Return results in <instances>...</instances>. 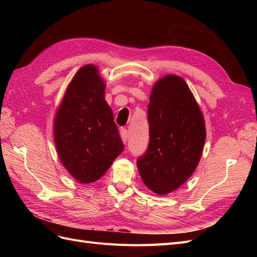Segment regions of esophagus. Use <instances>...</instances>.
<instances>
[{
    "mask_svg": "<svg viewBox=\"0 0 257 257\" xmlns=\"http://www.w3.org/2000/svg\"><path fill=\"white\" fill-rule=\"evenodd\" d=\"M120 135H121L122 142L125 144L127 142V139H128V132H127V130L126 128H121L120 130Z\"/></svg>",
    "mask_w": 257,
    "mask_h": 257,
    "instance_id": "1",
    "label": "esophagus"
}]
</instances>
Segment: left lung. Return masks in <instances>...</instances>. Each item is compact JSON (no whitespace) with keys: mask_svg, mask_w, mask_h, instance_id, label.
<instances>
[{"mask_svg":"<svg viewBox=\"0 0 257 257\" xmlns=\"http://www.w3.org/2000/svg\"><path fill=\"white\" fill-rule=\"evenodd\" d=\"M149 146L137 167L158 195L177 190L192 176L206 141L204 115L186 82L167 75L155 82L148 105Z\"/></svg>","mask_w":257,"mask_h":257,"instance_id":"obj_1","label":"left lung"}]
</instances>
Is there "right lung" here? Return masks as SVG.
I'll return each mask as SVG.
<instances>
[{"mask_svg":"<svg viewBox=\"0 0 257 257\" xmlns=\"http://www.w3.org/2000/svg\"><path fill=\"white\" fill-rule=\"evenodd\" d=\"M105 88L95 65L82 66L69 82L54 116L59 159L83 184L98 180L124 149L112 110L105 100Z\"/></svg>","mask_w":257,"mask_h":257,"instance_id":"1","label":"right lung"}]
</instances>
